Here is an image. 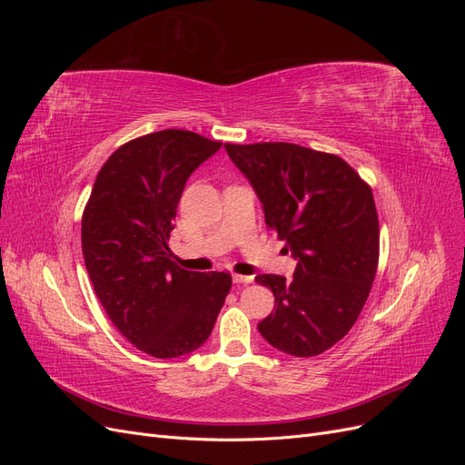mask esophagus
<instances>
[{"mask_svg": "<svg viewBox=\"0 0 465 465\" xmlns=\"http://www.w3.org/2000/svg\"><path fill=\"white\" fill-rule=\"evenodd\" d=\"M232 283L236 285H246V283H252V277L250 275H232Z\"/></svg>", "mask_w": 465, "mask_h": 465, "instance_id": "1", "label": "esophagus"}]
</instances>
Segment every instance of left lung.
<instances>
[{"instance_id": "8db88e82", "label": "left lung", "mask_w": 465, "mask_h": 465, "mask_svg": "<svg viewBox=\"0 0 465 465\" xmlns=\"http://www.w3.org/2000/svg\"><path fill=\"white\" fill-rule=\"evenodd\" d=\"M224 149L297 260L289 281L256 275L275 297L258 330L281 353L316 357L343 340L369 299L380 244L372 190L337 154L294 143Z\"/></svg>"}]
</instances>
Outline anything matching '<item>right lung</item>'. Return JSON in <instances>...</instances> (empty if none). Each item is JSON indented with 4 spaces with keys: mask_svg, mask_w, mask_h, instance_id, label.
I'll return each instance as SVG.
<instances>
[{
    "mask_svg": "<svg viewBox=\"0 0 465 465\" xmlns=\"http://www.w3.org/2000/svg\"><path fill=\"white\" fill-rule=\"evenodd\" d=\"M186 130L122 145L103 164L81 221L83 258L118 331L154 359L202 347L229 294L224 272H188L166 241L192 173L221 149Z\"/></svg>",
    "mask_w": 465,
    "mask_h": 465,
    "instance_id": "obj_1",
    "label": "right lung"
}]
</instances>
